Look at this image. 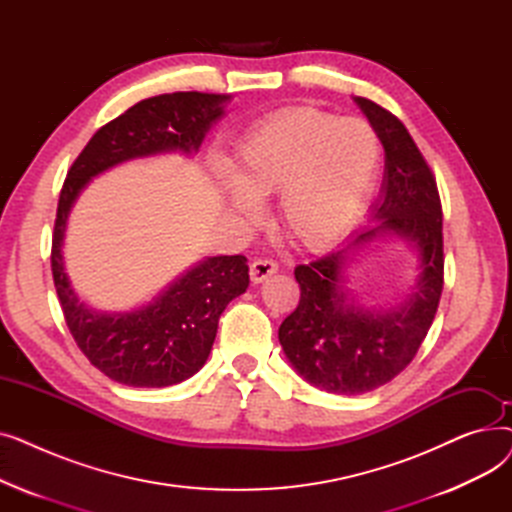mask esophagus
I'll use <instances>...</instances> for the list:
<instances>
[{"instance_id":"34e87169","label":"esophagus","mask_w":512,"mask_h":512,"mask_svg":"<svg viewBox=\"0 0 512 512\" xmlns=\"http://www.w3.org/2000/svg\"><path fill=\"white\" fill-rule=\"evenodd\" d=\"M278 272V263L274 259H267V257H261V259H255L249 267V274H251V282L253 284H259L263 282L265 278H270L272 274Z\"/></svg>"}]
</instances>
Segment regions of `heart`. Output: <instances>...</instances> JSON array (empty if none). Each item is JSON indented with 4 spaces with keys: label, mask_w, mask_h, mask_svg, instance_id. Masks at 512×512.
I'll return each instance as SVG.
<instances>
[{
    "label": "heart",
    "mask_w": 512,
    "mask_h": 512,
    "mask_svg": "<svg viewBox=\"0 0 512 512\" xmlns=\"http://www.w3.org/2000/svg\"><path fill=\"white\" fill-rule=\"evenodd\" d=\"M380 161V134L367 120L297 107L265 120L240 143L232 164L234 207L251 220L257 201L280 193L284 232L303 247H324L361 209Z\"/></svg>",
    "instance_id": "heart-1"
}]
</instances>
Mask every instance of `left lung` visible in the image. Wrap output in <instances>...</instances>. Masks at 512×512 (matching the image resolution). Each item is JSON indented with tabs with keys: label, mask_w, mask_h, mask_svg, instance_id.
I'll list each match as a JSON object with an SVG mask.
<instances>
[{
	"label": "left lung",
	"mask_w": 512,
	"mask_h": 512,
	"mask_svg": "<svg viewBox=\"0 0 512 512\" xmlns=\"http://www.w3.org/2000/svg\"><path fill=\"white\" fill-rule=\"evenodd\" d=\"M386 151L382 199L373 207L375 228L359 232L358 246L392 231L416 242L422 276L414 297L392 312L347 305L341 286L342 251L297 265L301 301L278 330L280 344L303 378L332 394H365L392 382L417 355L436 317L444 288L442 203L432 168L407 126L371 99H355Z\"/></svg>",
	"instance_id": "obj_1"
}]
</instances>
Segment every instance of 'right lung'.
Returning <instances> with one entry per match:
<instances>
[{"label":"right lung","instance_id":"add662e5","mask_svg":"<svg viewBox=\"0 0 512 512\" xmlns=\"http://www.w3.org/2000/svg\"><path fill=\"white\" fill-rule=\"evenodd\" d=\"M224 101L226 95L188 91L134 103L93 134L64 180L51 238L53 284L74 342L118 384L166 388L197 373L209 357L220 315L249 286L247 257H209L151 305L132 313H97L78 301L64 272L70 207L93 176L120 161L172 149L197 151L211 122L224 114Z\"/></svg>","mask_w":512,"mask_h":512}]
</instances>
